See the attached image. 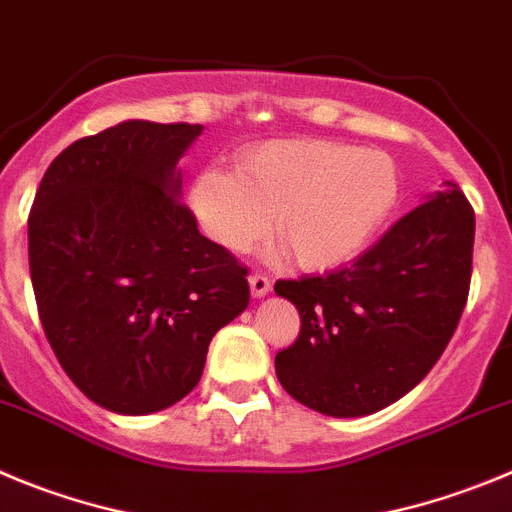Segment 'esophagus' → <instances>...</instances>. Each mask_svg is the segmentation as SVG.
<instances>
[{
	"label": "esophagus",
	"instance_id": "obj_1",
	"mask_svg": "<svg viewBox=\"0 0 512 512\" xmlns=\"http://www.w3.org/2000/svg\"><path fill=\"white\" fill-rule=\"evenodd\" d=\"M250 290H252V296L260 298V296H267L270 293V278L262 273H252L250 275Z\"/></svg>",
	"mask_w": 512,
	"mask_h": 512
}]
</instances>
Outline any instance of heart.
I'll list each match as a JSON object with an SVG mask.
<instances>
[{
    "label": "heart",
    "instance_id": "heart-1",
    "mask_svg": "<svg viewBox=\"0 0 512 512\" xmlns=\"http://www.w3.org/2000/svg\"><path fill=\"white\" fill-rule=\"evenodd\" d=\"M395 163L377 150L326 140H270L239 155L237 173L204 170L193 214L224 250L242 252L270 232L290 262L326 270L352 260L398 204Z\"/></svg>",
    "mask_w": 512,
    "mask_h": 512
}]
</instances>
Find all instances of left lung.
I'll return each mask as SVG.
<instances>
[{
  "label": "left lung",
  "instance_id": "left-lung-1",
  "mask_svg": "<svg viewBox=\"0 0 512 512\" xmlns=\"http://www.w3.org/2000/svg\"><path fill=\"white\" fill-rule=\"evenodd\" d=\"M474 209L457 183L398 219L352 265L278 280L301 331L275 354L285 393L336 418L413 390L457 331L472 280Z\"/></svg>",
  "mask_w": 512,
  "mask_h": 512
}]
</instances>
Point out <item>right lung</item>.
I'll return each instance as SVG.
<instances>
[{
	"label": "right lung",
	"mask_w": 512,
	"mask_h": 512,
	"mask_svg": "<svg viewBox=\"0 0 512 512\" xmlns=\"http://www.w3.org/2000/svg\"><path fill=\"white\" fill-rule=\"evenodd\" d=\"M201 130L132 119L81 137L27 216L45 336L76 388L114 413L186 398L216 331L250 303L247 267L178 199L176 163Z\"/></svg>",
	"instance_id": "add662e5"
}]
</instances>
